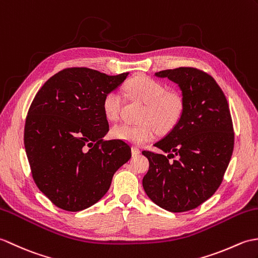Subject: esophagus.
Masks as SVG:
<instances>
[{"mask_svg": "<svg viewBox=\"0 0 258 258\" xmlns=\"http://www.w3.org/2000/svg\"><path fill=\"white\" fill-rule=\"evenodd\" d=\"M140 152H141V150H140L139 147H133V154H134L135 157L138 156Z\"/></svg>", "mask_w": 258, "mask_h": 258, "instance_id": "1", "label": "esophagus"}]
</instances>
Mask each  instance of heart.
Segmentation results:
<instances>
[{
  "mask_svg": "<svg viewBox=\"0 0 258 258\" xmlns=\"http://www.w3.org/2000/svg\"><path fill=\"white\" fill-rule=\"evenodd\" d=\"M124 89L135 100L146 104L142 112L141 124L120 123L114 125L111 134L113 138L131 145H142L153 139L157 134L172 130L184 110L182 96L169 91L167 85L148 76H138L125 84ZM124 107V99L118 90H111L102 100V110L110 121L120 118Z\"/></svg>",
  "mask_w": 258,
  "mask_h": 258,
  "instance_id": "b5f03b06",
  "label": "heart"
}]
</instances>
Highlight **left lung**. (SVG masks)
Returning a JSON list of instances; mask_svg holds the SVG:
<instances>
[{"label": "left lung", "mask_w": 258, "mask_h": 258, "mask_svg": "<svg viewBox=\"0 0 258 258\" xmlns=\"http://www.w3.org/2000/svg\"><path fill=\"white\" fill-rule=\"evenodd\" d=\"M156 76L179 85L184 110L175 127L154 145L167 156L142 151L150 163L142 185L160 208L186 212L213 196L224 177L234 149L230 107L215 79L198 68L165 70Z\"/></svg>", "instance_id": "8db88e82"}]
</instances>
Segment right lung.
Returning <instances> with one entry per match:
<instances>
[{
	"label": "right lung",
	"mask_w": 258,
	"mask_h": 258,
	"mask_svg": "<svg viewBox=\"0 0 258 258\" xmlns=\"http://www.w3.org/2000/svg\"><path fill=\"white\" fill-rule=\"evenodd\" d=\"M128 74L65 68L34 97L25 120V151L34 182L57 208L78 212L98 202L131 158L127 142L104 139L109 123L102 110L104 97Z\"/></svg>",
	"instance_id": "obj_1"
}]
</instances>
